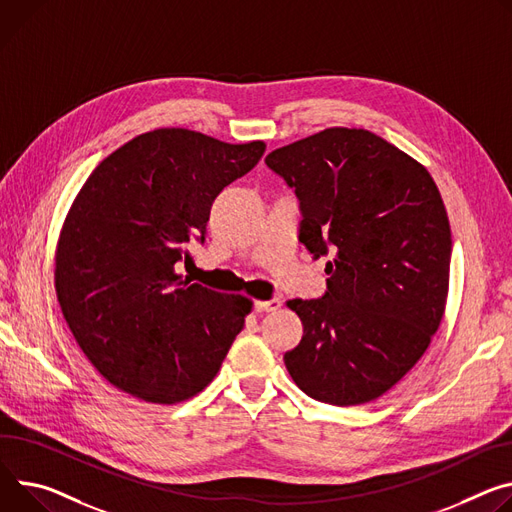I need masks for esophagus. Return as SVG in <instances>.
<instances>
[{"mask_svg": "<svg viewBox=\"0 0 512 512\" xmlns=\"http://www.w3.org/2000/svg\"><path fill=\"white\" fill-rule=\"evenodd\" d=\"M280 306H282V300H277V298L255 302V310H257V312H273V310H277Z\"/></svg>", "mask_w": 512, "mask_h": 512, "instance_id": "1", "label": "esophagus"}]
</instances>
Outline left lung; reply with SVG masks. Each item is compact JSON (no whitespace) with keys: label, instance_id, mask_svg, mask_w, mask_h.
<instances>
[{"label":"left lung","instance_id":"1","mask_svg":"<svg viewBox=\"0 0 512 512\" xmlns=\"http://www.w3.org/2000/svg\"><path fill=\"white\" fill-rule=\"evenodd\" d=\"M265 163L298 196L300 243L333 257L322 298L288 300L304 324L284 355L290 376L327 404L376 400L423 357L445 312L451 228L437 185L363 128L320 130Z\"/></svg>","mask_w":512,"mask_h":512}]
</instances>
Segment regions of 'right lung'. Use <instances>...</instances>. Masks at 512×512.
<instances>
[{"label":"right lung","mask_w":512,"mask_h":512,"mask_svg":"<svg viewBox=\"0 0 512 512\" xmlns=\"http://www.w3.org/2000/svg\"><path fill=\"white\" fill-rule=\"evenodd\" d=\"M263 153V141L157 128L83 183L59 237L55 288L77 345L118 390L175 404L218 374L253 302L183 282L175 263L204 243L212 202Z\"/></svg>","instance_id":"add662e5"}]
</instances>
